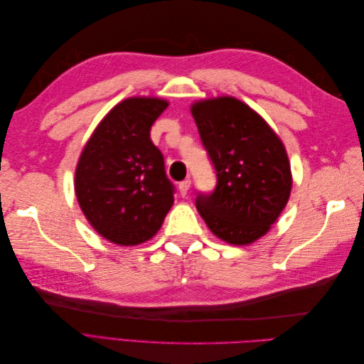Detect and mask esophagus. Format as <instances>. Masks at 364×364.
Returning <instances> with one entry per match:
<instances>
[{
	"mask_svg": "<svg viewBox=\"0 0 364 364\" xmlns=\"http://www.w3.org/2000/svg\"><path fill=\"white\" fill-rule=\"evenodd\" d=\"M190 186H191V179H185L179 183V193L182 197H185L190 191Z\"/></svg>",
	"mask_w": 364,
	"mask_h": 364,
	"instance_id": "1",
	"label": "esophagus"
}]
</instances>
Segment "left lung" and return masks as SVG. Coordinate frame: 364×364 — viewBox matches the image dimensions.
I'll use <instances>...</instances> for the list:
<instances>
[{
  "instance_id": "8db88e82",
  "label": "left lung",
  "mask_w": 364,
  "mask_h": 364,
  "mask_svg": "<svg viewBox=\"0 0 364 364\" xmlns=\"http://www.w3.org/2000/svg\"><path fill=\"white\" fill-rule=\"evenodd\" d=\"M191 114L217 173L213 193H197V211L230 245L267 234L289 202L291 171L278 135L234 97L197 102Z\"/></svg>"
}]
</instances>
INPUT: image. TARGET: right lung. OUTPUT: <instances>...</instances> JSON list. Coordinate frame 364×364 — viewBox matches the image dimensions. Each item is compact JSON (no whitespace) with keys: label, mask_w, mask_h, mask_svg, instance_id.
Listing matches in <instances>:
<instances>
[{"label":"right lung","mask_w":364,"mask_h":364,"mask_svg":"<svg viewBox=\"0 0 364 364\" xmlns=\"http://www.w3.org/2000/svg\"><path fill=\"white\" fill-rule=\"evenodd\" d=\"M168 103L132 97L109 112L82 151L74 188L85 217L98 234L119 246L155 235L174 202L161 150L150 129Z\"/></svg>","instance_id":"obj_1"}]
</instances>
